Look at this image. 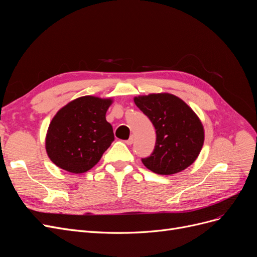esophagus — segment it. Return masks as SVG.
<instances>
[{
    "label": "esophagus",
    "instance_id": "1",
    "mask_svg": "<svg viewBox=\"0 0 257 257\" xmlns=\"http://www.w3.org/2000/svg\"><path fill=\"white\" fill-rule=\"evenodd\" d=\"M125 144L126 145H132V144H133V137H130L127 141H125Z\"/></svg>",
    "mask_w": 257,
    "mask_h": 257
}]
</instances>
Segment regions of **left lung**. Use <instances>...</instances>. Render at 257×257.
Returning a JSON list of instances; mask_svg holds the SVG:
<instances>
[{"label":"left lung","instance_id":"1","mask_svg":"<svg viewBox=\"0 0 257 257\" xmlns=\"http://www.w3.org/2000/svg\"><path fill=\"white\" fill-rule=\"evenodd\" d=\"M136 106L152 122L157 142L144 165L159 175H173L189 167L204 145V127L196 113L182 99L159 93L134 98Z\"/></svg>","mask_w":257,"mask_h":257}]
</instances>
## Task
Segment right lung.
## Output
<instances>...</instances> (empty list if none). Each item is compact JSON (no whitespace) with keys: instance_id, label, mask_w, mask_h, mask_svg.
I'll use <instances>...</instances> for the list:
<instances>
[{"instance_id":"obj_1","label":"right lung","mask_w":257,"mask_h":257,"mask_svg":"<svg viewBox=\"0 0 257 257\" xmlns=\"http://www.w3.org/2000/svg\"><path fill=\"white\" fill-rule=\"evenodd\" d=\"M110 98L82 96L53 116L46 136V151L58 167L73 174L88 172L114 141L106 121Z\"/></svg>"}]
</instances>
